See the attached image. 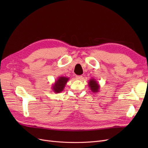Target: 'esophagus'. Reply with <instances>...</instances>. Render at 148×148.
Listing matches in <instances>:
<instances>
[{
	"label": "esophagus",
	"instance_id": "34e87169",
	"mask_svg": "<svg viewBox=\"0 0 148 148\" xmlns=\"http://www.w3.org/2000/svg\"><path fill=\"white\" fill-rule=\"evenodd\" d=\"M82 78H83V77L81 75L76 76V79H77V80H81L82 79Z\"/></svg>",
	"mask_w": 148,
	"mask_h": 148
}]
</instances>
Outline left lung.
Listing matches in <instances>:
<instances>
[{
  "label": "left lung",
  "instance_id": "8db88e82",
  "mask_svg": "<svg viewBox=\"0 0 148 148\" xmlns=\"http://www.w3.org/2000/svg\"><path fill=\"white\" fill-rule=\"evenodd\" d=\"M88 85L92 92H98L99 91L100 85L95 78H92L91 79H89V81L88 82Z\"/></svg>",
  "mask_w": 148,
  "mask_h": 148
}]
</instances>
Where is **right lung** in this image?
I'll return each instance as SVG.
<instances>
[{
    "label": "right lung",
    "instance_id": "obj_1",
    "mask_svg": "<svg viewBox=\"0 0 148 148\" xmlns=\"http://www.w3.org/2000/svg\"><path fill=\"white\" fill-rule=\"evenodd\" d=\"M69 80V78L65 77H59L58 78L55 83L52 84V88L53 91L55 93L61 92L64 90L67 82Z\"/></svg>",
    "mask_w": 148,
    "mask_h": 148
}]
</instances>
